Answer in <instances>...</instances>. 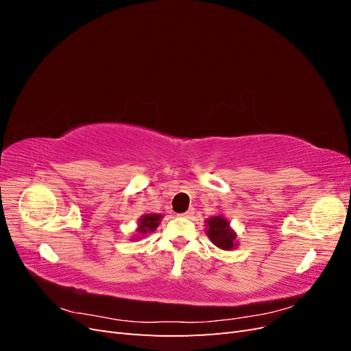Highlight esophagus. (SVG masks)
Wrapping results in <instances>:
<instances>
[{"label": "esophagus", "mask_w": 351, "mask_h": 351, "mask_svg": "<svg viewBox=\"0 0 351 351\" xmlns=\"http://www.w3.org/2000/svg\"><path fill=\"white\" fill-rule=\"evenodd\" d=\"M192 215H193V208H190V209H187L184 214H182V217H184V218H192Z\"/></svg>", "instance_id": "1"}]
</instances>
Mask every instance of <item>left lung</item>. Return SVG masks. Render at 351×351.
Masks as SVG:
<instances>
[{
    "mask_svg": "<svg viewBox=\"0 0 351 351\" xmlns=\"http://www.w3.org/2000/svg\"><path fill=\"white\" fill-rule=\"evenodd\" d=\"M205 222L206 236L218 249L232 250L239 246V243L236 241L237 232L231 228L230 221L224 215H214Z\"/></svg>",
    "mask_w": 351,
    "mask_h": 351,
    "instance_id": "1",
    "label": "left lung"
}]
</instances>
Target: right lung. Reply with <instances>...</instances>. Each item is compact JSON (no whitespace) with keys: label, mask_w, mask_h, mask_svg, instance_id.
I'll return each instance as SVG.
<instances>
[{"label":"right lung","mask_w":351,"mask_h":351,"mask_svg":"<svg viewBox=\"0 0 351 351\" xmlns=\"http://www.w3.org/2000/svg\"><path fill=\"white\" fill-rule=\"evenodd\" d=\"M161 219H162L161 214H145V215H142L139 218V221H137V228H136L137 236L133 237L132 240H137V239H142L147 234H151V232H154L158 228Z\"/></svg>","instance_id":"obj_1"}]
</instances>
